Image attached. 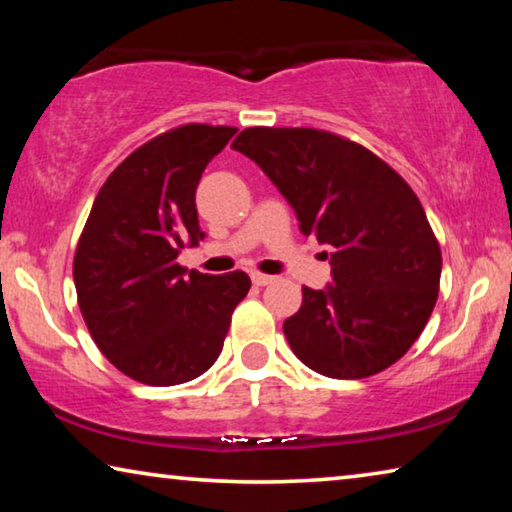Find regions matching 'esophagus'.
<instances>
[{
  "instance_id": "obj_1",
  "label": "esophagus",
  "mask_w": 512,
  "mask_h": 512,
  "mask_svg": "<svg viewBox=\"0 0 512 512\" xmlns=\"http://www.w3.org/2000/svg\"><path fill=\"white\" fill-rule=\"evenodd\" d=\"M250 280H253L255 287H266V284L275 282V277L273 275H264V273H259V271H253V273H250Z\"/></svg>"
}]
</instances>
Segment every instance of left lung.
I'll use <instances>...</instances> for the list:
<instances>
[{"label": "left lung", "mask_w": 512, "mask_h": 512, "mask_svg": "<svg viewBox=\"0 0 512 512\" xmlns=\"http://www.w3.org/2000/svg\"><path fill=\"white\" fill-rule=\"evenodd\" d=\"M232 149L271 178L305 235L332 248V284L302 287L284 320L293 354L334 379L393 366L427 325L443 268L413 189L361 144L316 128H246Z\"/></svg>", "instance_id": "obj_1"}]
</instances>
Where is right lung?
<instances>
[{
  "label": "right lung",
  "mask_w": 512,
  "mask_h": 512,
  "mask_svg": "<svg viewBox=\"0 0 512 512\" xmlns=\"http://www.w3.org/2000/svg\"><path fill=\"white\" fill-rule=\"evenodd\" d=\"M237 128L187 124L133 151L94 198L74 255L85 325L117 370L149 386L192 381L219 359L244 271L178 264L205 237L196 187Z\"/></svg>",
  "instance_id": "obj_1"
}]
</instances>
